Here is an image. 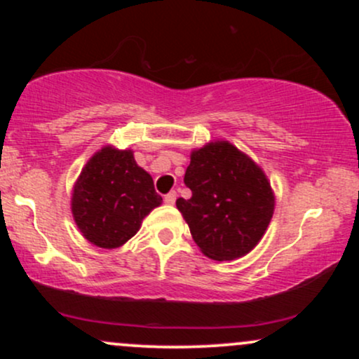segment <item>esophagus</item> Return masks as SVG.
Returning <instances> with one entry per match:
<instances>
[{"label":"esophagus","instance_id":"esophagus-1","mask_svg":"<svg viewBox=\"0 0 359 359\" xmlns=\"http://www.w3.org/2000/svg\"><path fill=\"white\" fill-rule=\"evenodd\" d=\"M175 199H177V192L175 191H172V192H168L165 197H163V201H165V204H168V205H172V204H175Z\"/></svg>","mask_w":359,"mask_h":359}]
</instances>
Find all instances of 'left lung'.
Masks as SVG:
<instances>
[{
    "instance_id": "1",
    "label": "left lung",
    "mask_w": 359,
    "mask_h": 359,
    "mask_svg": "<svg viewBox=\"0 0 359 359\" xmlns=\"http://www.w3.org/2000/svg\"><path fill=\"white\" fill-rule=\"evenodd\" d=\"M184 182L191 199H177L194 241L205 257L226 262L250 253L269 228L275 196L263 170L229 142L191 154Z\"/></svg>"
}]
</instances>
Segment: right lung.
<instances>
[{"mask_svg": "<svg viewBox=\"0 0 359 359\" xmlns=\"http://www.w3.org/2000/svg\"><path fill=\"white\" fill-rule=\"evenodd\" d=\"M71 203L82 236L111 250L137 234L143 217L162 204V197L151 175L137 165L133 151L104 147L82 168Z\"/></svg>", "mask_w": 359, "mask_h": 359, "instance_id": "right-lung-1", "label": "right lung"}]
</instances>
